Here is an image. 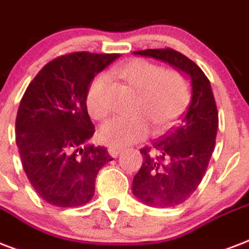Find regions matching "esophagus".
I'll use <instances>...</instances> for the list:
<instances>
[{"label": "esophagus", "mask_w": 249, "mask_h": 249, "mask_svg": "<svg viewBox=\"0 0 249 249\" xmlns=\"http://www.w3.org/2000/svg\"><path fill=\"white\" fill-rule=\"evenodd\" d=\"M122 151H123L122 146H109V149H107L109 155H110L113 159L118 157V156L121 155V152H122Z\"/></svg>", "instance_id": "34e87169"}]
</instances>
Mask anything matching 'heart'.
<instances>
[{
  "mask_svg": "<svg viewBox=\"0 0 249 249\" xmlns=\"http://www.w3.org/2000/svg\"><path fill=\"white\" fill-rule=\"evenodd\" d=\"M127 86L138 92L132 117H117L100 128V140L107 145L122 146L138 142L148 134L149 123L162 128L174 122L187 107L191 87L186 75L175 69H163L146 59H132L114 69ZM109 76L97 75L87 90V107L92 118L109 114Z\"/></svg>",
  "mask_w": 249,
  "mask_h": 249,
  "instance_id": "obj_1",
  "label": "heart"
}]
</instances>
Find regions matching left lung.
<instances>
[{
  "label": "left lung",
  "instance_id": "obj_1",
  "mask_svg": "<svg viewBox=\"0 0 249 249\" xmlns=\"http://www.w3.org/2000/svg\"><path fill=\"white\" fill-rule=\"evenodd\" d=\"M135 54L170 63L191 79L192 97L186 114L162 138L140 149L142 163L132 182V192L142 203L177 207L201 183L214 151L218 110L213 90L203 70L174 49H145Z\"/></svg>",
  "mask_w": 249,
  "mask_h": 249
}]
</instances>
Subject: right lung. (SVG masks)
Here are the masks:
<instances>
[{
  "mask_svg": "<svg viewBox=\"0 0 249 249\" xmlns=\"http://www.w3.org/2000/svg\"><path fill=\"white\" fill-rule=\"evenodd\" d=\"M118 57L88 52L57 57L20 100L15 131L23 169L38 196L54 207L88 203L98 171L113 160L105 146L87 142L94 126L86 97L94 75Z\"/></svg>",
  "mask_w": 249,
  "mask_h": 249,
  "instance_id": "add662e5",
  "label": "right lung"
}]
</instances>
